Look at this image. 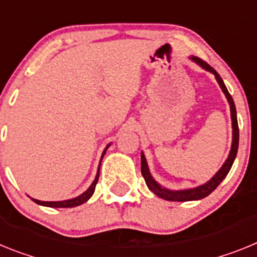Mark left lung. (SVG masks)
I'll return each mask as SVG.
<instances>
[{"instance_id": "left-lung-1", "label": "left lung", "mask_w": 257, "mask_h": 257, "mask_svg": "<svg viewBox=\"0 0 257 257\" xmlns=\"http://www.w3.org/2000/svg\"><path fill=\"white\" fill-rule=\"evenodd\" d=\"M191 59H193L195 63L199 64V66H202L204 70L209 71V72H212L216 76V80H217L220 86H221L222 91H224L225 95H226L227 102H229V104H230L231 120H233V144H231V150H230V154H229V158H227L226 162L224 163V166L221 167V169H220V171H218L217 173H216V175L213 176L208 182H207V184L202 185V186L199 187H195V189H189V190H181V191H172L160 186V185L158 184L153 177H151L149 168H147V163H146V159H145V155L142 154L141 173L142 176H144L147 187H149V189L155 194V195H158L159 198H162V199L169 200V202H189V200L202 199V198H206L207 195H209V194L215 190L218 185L221 184L222 180L226 177V175L229 173V171H230L231 166H233V163H234V159H235L236 153H238V144H239V128H238V120H236L235 104H234L233 98H231L230 93L227 91L224 81H222V79L220 77V75H218V73L216 72V71L213 70V68L207 63V62H204L203 59L196 57H193Z\"/></svg>"}]
</instances>
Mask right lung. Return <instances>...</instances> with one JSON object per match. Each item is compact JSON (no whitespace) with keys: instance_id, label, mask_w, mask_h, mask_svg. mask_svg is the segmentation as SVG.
<instances>
[{"instance_id":"right-lung-1","label":"right lung","mask_w":257,"mask_h":257,"mask_svg":"<svg viewBox=\"0 0 257 257\" xmlns=\"http://www.w3.org/2000/svg\"><path fill=\"white\" fill-rule=\"evenodd\" d=\"M104 153H106V150L103 151V155ZM103 155H102V158H103ZM99 166H101V164H99ZM98 178H99V169H98L97 177H95V180L93 181V184L90 185V187H89L88 190H86L84 194H81L80 196H77V198H73V199L62 200V202H41V200H37V199H32V200L35 203H37V204H41V206H46V207H53V208H72V207L81 206L82 203H85L86 200L90 199V196L93 195V193H94L95 190V185H97L98 182Z\"/></svg>"}]
</instances>
